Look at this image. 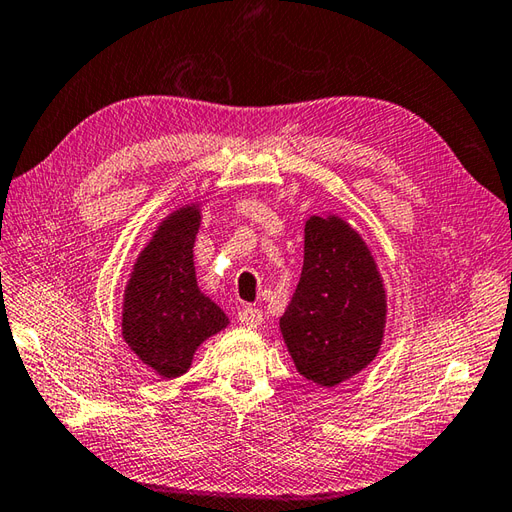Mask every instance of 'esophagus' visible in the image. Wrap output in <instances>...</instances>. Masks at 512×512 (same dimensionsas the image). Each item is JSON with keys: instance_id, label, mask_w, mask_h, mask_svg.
I'll return each instance as SVG.
<instances>
[{"instance_id": "1", "label": "esophagus", "mask_w": 512, "mask_h": 512, "mask_svg": "<svg viewBox=\"0 0 512 512\" xmlns=\"http://www.w3.org/2000/svg\"><path fill=\"white\" fill-rule=\"evenodd\" d=\"M237 321L246 325V328H259L264 321V312L259 308H250V306H244L242 310L237 312Z\"/></svg>"}]
</instances>
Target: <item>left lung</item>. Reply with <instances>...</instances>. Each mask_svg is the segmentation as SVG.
<instances>
[{"instance_id": "8db88e82", "label": "left lung", "mask_w": 512, "mask_h": 512, "mask_svg": "<svg viewBox=\"0 0 512 512\" xmlns=\"http://www.w3.org/2000/svg\"><path fill=\"white\" fill-rule=\"evenodd\" d=\"M387 301L369 248L341 217L306 222L301 279L281 334L299 374L334 387L374 361L383 343Z\"/></svg>"}]
</instances>
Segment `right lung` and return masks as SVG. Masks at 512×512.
I'll use <instances>...</instances> for the list:
<instances>
[{"instance_id":"obj_1","label":"right lung","mask_w":512,"mask_h":512,"mask_svg":"<svg viewBox=\"0 0 512 512\" xmlns=\"http://www.w3.org/2000/svg\"><path fill=\"white\" fill-rule=\"evenodd\" d=\"M198 228L200 209L195 204L162 220L154 239L138 255L125 288L123 339L162 378L187 372L198 345L228 323L195 279Z\"/></svg>"}]
</instances>
